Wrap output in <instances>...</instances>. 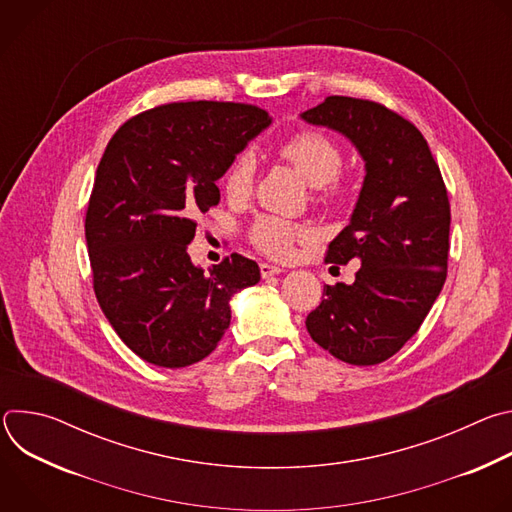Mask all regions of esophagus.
Here are the masks:
<instances>
[{"instance_id":"1","label":"esophagus","mask_w":512,"mask_h":512,"mask_svg":"<svg viewBox=\"0 0 512 512\" xmlns=\"http://www.w3.org/2000/svg\"><path fill=\"white\" fill-rule=\"evenodd\" d=\"M259 269H261V277H263V279H267V277H273V275H279V273H281V267L271 265V263H261V265H259Z\"/></svg>"}]
</instances>
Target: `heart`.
<instances>
[{"instance_id": "obj_1", "label": "heart", "mask_w": 512, "mask_h": 512, "mask_svg": "<svg viewBox=\"0 0 512 512\" xmlns=\"http://www.w3.org/2000/svg\"><path fill=\"white\" fill-rule=\"evenodd\" d=\"M277 156L294 168L320 196L338 192V172L344 156L340 145L320 131H300L279 143ZM255 164L249 154L239 156L225 174V192L231 200H245L253 192ZM308 231L277 216H259L251 227V241L257 249L273 257H287L298 239Z\"/></svg>"}]
</instances>
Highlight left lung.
<instances>
[{
  "instance_id": "obj_1",
  "label": "left lung",
  "mask_w": 512,
  "mask_h": 512,
  "mask_svg": "<svg viewBox=\"0 0 512 512\" xmlns=\"http://www.w3.org/2000/svg\"><path fill=\"white\" fill-rule=\"evenodd\" d=\"M342 133L364 160L350 223L326 263H360L354 283L324 285L306 318L316 344L369 367L391 358L419 330L448 273L450 200L421 131L381 103L326 97L300 115Z\"/></svg>"
}]
</instances>
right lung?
<instances>
[{
    "instance_id": "obj_1",
    "label": "right lung",
    "mask_w": 512,
    "mask_h": 512,
    "mask_svg": "<svg viewBox=\"0 0 512 512\" xmlns=\"http://www.w3.org/2000/svg\"><path fill=\"white\" fill-rule=\"evenodd\" d=\"M271 125L267 111L216 101L170 103L125 121L99 162L85 237L97 302L145 362L182 369L231 324V298L259 283L239 253L204 273L188 255L194 218L218 204L216 180Z\"/></svg>"
}]
</instances>
